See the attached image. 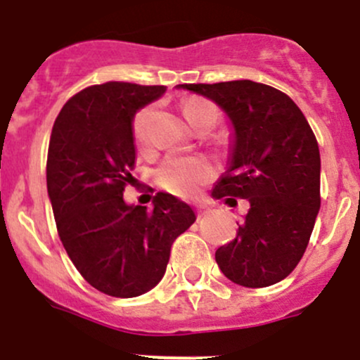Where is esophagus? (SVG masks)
I'll use <instances>...</instances> for the list:
<instances>
[{
	"instance_id": "34e87169",
	"label": "esophagus",
	"mask_w": 360,
	"mask_h": 360,
	"mask_svg": "<svg viewBox=\"0 0 360 360\" xmlns=\"http://www.w3.org/2000/svg\"><path fill=\"white\" fill-rule=\"evenodd\" d=\"M209 212H211V209L205 207V205H200V207H197V214H198V218H202V216L209 214Z\"/></svg>"
}]
</instances>
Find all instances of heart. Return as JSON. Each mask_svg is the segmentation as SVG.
<instances>
[{"label":"heart","instance_id":"1","mask_svg":"<svg viewBox=\"0 0 360 360\" xmlns=\"http://www.w3.org/2000/svg\"><path fill=\"white\" fill-rule=\"evenodd\" d=\"M212 109L204 100H188L183 105V114L191 120L195 114ZM149 120V109H142L134 120V135L139 144H146V123ZM214 167L202 156H169L156 170V181L163 190L181 197H191L202 184L212 179Z\"/></svg>","mask_w":360,"mask_h":360}]
</instances>
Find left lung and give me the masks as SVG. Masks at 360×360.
I'll return each instance as SVG.
<instances>
[{
	"mask_svg": "<svg viewBox=\"0 0 360 360\" xmlns=\"http://www.w3.org/2000/svg\"><path fill=\"white\" fill-rule=\"evenodd\" d=\"M212 100L233 128L229 169L214 198H246L236 239L216 250L233 283L262 288L285 280L304 255L320 209V151L294 100L253 80L179 84Z\"/></svg>",
	"mask_w": 360,
	"mask_h": 360,
	"instance_id": "1",
	"label": "left lung"
}]
</instances>
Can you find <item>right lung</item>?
<instances>
[{
  "mask_svg": "<svg viewBox=\"0 0 360 360\" xmlns=\"http://www.w3.org/2000/svg\"><path fill=\"white\" fill-rule=\"evenodd\" d=\"M165 91L131 82L89 86L52 127L47 191L59 239L84 280L112 297L156 287L172 243L195 221L193 209L170 193H156L153 211L123 198L134 181V117Z\"/></svg>",
  "mask_w": 360,
  "mask_h": 360,
  "instance_id": "obj_1",
  "label": "right lung"
}]
</instances>
